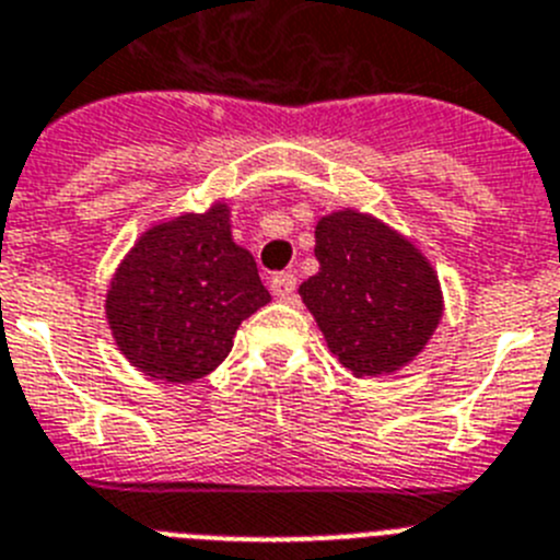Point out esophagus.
<instances>
[{
	"instance_id": "obj_1",
	"label": "esophagus",
	"mask_w": 560,
	"mask_h": 560,
	"mask_svg": "<svg viewBox=\"0 0 560 560\" xmlns=\"http://www.w3.org/2000/svg\"><path fill=\"white\" fill-rule=\"evenodd\" d=\"M270 290H273V295L279 301L292 299V292H295V276H292V273H276L273 279H270Z\"/></svg>"
}]
</instances>
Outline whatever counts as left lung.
Returning a JSON list of instances; mask_svg holds the SVG:
<instances>
[{"mask_svg": "<svg viewBox=\"0 0 560 560\" xmlns=\"http://www.w3.org/2000/svg\"><path fill=\"white\" fill-rule=\"evenodd\" d=\"M320 270L299 287L326 346L354 376L399 371L443 315L430 261L401 234L354 209L317 220Z\"/></svg>", "mask_w": 560, "mask_h": 560, "instance_id": "obj_1", "label": "left lung"}]
</instances>
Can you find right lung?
<instances>
[{
	"instance_id": "obj_1",
	"label": "right lung",
	"mask_w": 560,
	"mask_h": 560,
	"mask_svg": "<svg viewBox=\"0 0 560 560\" xmlns=\"http://www.w3.org/2000/svg\"><path fill=\"white\" fill-rule=\"evenodd\" d=\"M229 206L153 225L110 281L105 315L148 376L192 382L229 357L245 317L270 301L254 256L231 240Z\"/></svg>"
}]
</instances>
